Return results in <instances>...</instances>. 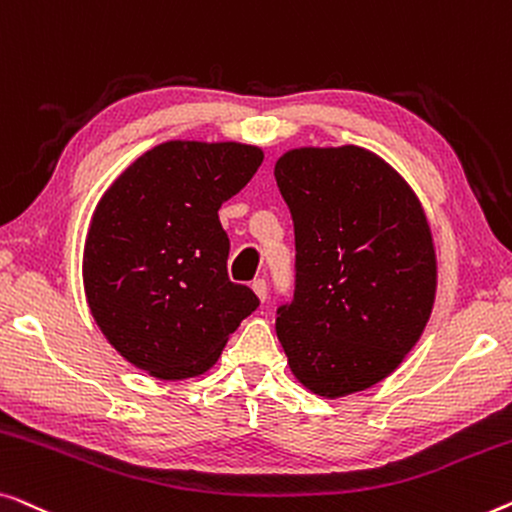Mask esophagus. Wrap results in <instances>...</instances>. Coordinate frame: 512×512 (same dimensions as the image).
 <instances>
[{
	"instance_id": "obj_1",
	"label": "esophagus",
	"mask_w": 512,
	"mask_h": 512,
	"mask_svg": "<svg viewBox=\"0 0 512 512\" xmlns=\"http://www.w3.org/2000/svg\"><path fill=\"white\" fill-rule=\"evenodd\" d=\"M250 287H253L259 299H262V301L266 299V280L264 278H255L253 283H250Z\"/></svg>"
}]
</instances>
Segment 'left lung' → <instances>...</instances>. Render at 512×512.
<instances>
[{"label": "left lung", "mask_w": 512, "mask_h": 512, "mask_svg": "<svg viewBox=\"0 0 512 512\" xmlns=\"http://www.w3.org/2000/svg\"><path fill=\"white\" fill-rule=\"evenodd\" d=\"M294 222V297L276 331L299 383L345 397L380 383L427 325L436 255L420 201L369 150L301 148L276 164Z\"/></svg>", "instance_id": "left-lung-1"}]
</instances>
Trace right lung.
<instances>
[{
	"mask_svg": "<svg viewBox=\"0 0 512 512\" xmlns=\"http://www.w3.org/2000/svg\"><path fill=\"white\" fill-rule=\"evenodd\" d=\"M264 155L243 143L169 141L141 155L95 208L83 253L92 318L127 362L164 380L218 362L259 306L227 276L218 211Z\"/></svg>",
	"mask_w": 512,
	"mask_h": 512,
	"instance_id": "obj_1",
	"label": "right lung"
}]
</instances>
